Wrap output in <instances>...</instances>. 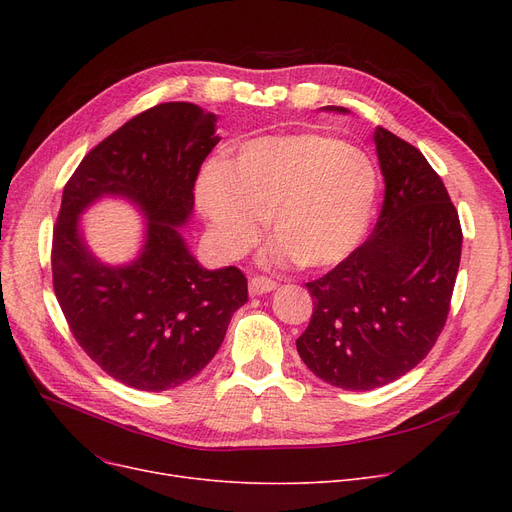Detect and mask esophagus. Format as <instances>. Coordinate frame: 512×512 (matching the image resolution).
<instances>
[{
  "instance_id": "obj_1",
  "label": "esophagus",
  "mask_w": 512,
  "mask_h": 512,
  "mask_svg": "<svg viewBox=\"0 0 512 512\" xmlns=\"http://www.w3.org/2000/svg\"><path fill=\"white\" fill-rule=\"evenodd\" d=\"M274 288H276V282L272 278H265V276L249 278V292L251 294H265V292H272Z\"/></svg>"
}]
</instances>
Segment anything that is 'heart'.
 Instances as JSON below:
<instances>
[{
    "mask_svg": "<svg viewBox=\"0 0 512 512\" xmlns=\"http://www.w3.org/2000/svg\"><path fill=\"white\" fill-rule=\"evenodd\" d=\"M378 176L357 147L317 132L272 134L242 145L236 159L211 161L199 178V205L226 257L247 253L267 218L276 236L265 257L307 270L340 263L361 242Z\"/></svg>",
    "mask_w": 512,
    "mask_h": 512,
    "instance_id": "b5f03b06",
    "label": "heart"
}]
</instances>
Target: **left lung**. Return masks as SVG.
I'll list each match as a JSON object with an SVG mask.
<instances>
[{
	"label": "left lung",
	"instance_id": "left-lung-1",
	"mask_svg": "<svg viewBox=\"0 0 512 512\" xmlns=\"http://www.w3.org/2000/svg\"><path fill=\"white\" fill-rule=\"evenodd\" d=\"M373 143L386 182L378 224L334 270L305 284L313 315L297 340L319 380L359 392L398 380L432 351L463 245L459 213L423 153L382 126Z\"/></svg>",
	"mask_w": 512,
	"mask_h": 512
}]
</instances>
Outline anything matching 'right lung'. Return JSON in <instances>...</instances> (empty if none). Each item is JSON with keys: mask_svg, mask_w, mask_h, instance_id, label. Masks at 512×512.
I'll list each match as a JSON object with an SVG mask.
<instances>
[{"mask_svg": "<svg viewBox=\"0 0 512 512\" xmlns=\"http://www.w3.org/2000/svg\"><path fill=\"white\" fill-rule=\"evenodd\" d=\"M218 143L213 114L159 103L93 147L64 186L53 290L80 348L130 388L161 392L195 378L249 299L238 267L203 270L176 228L193 211L195 180ZM103 194L130 198L150 220L144 253L130 266H103L77 232V215Z\"/></svg>", "mask_w": 512, "mask_h": 512, "instance_id": "1", "label": "right lung"}]
</instances>
